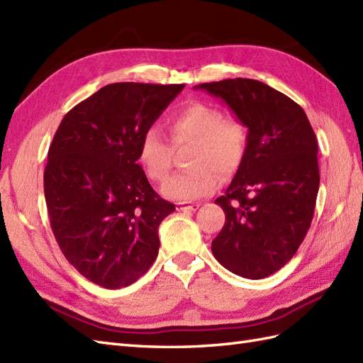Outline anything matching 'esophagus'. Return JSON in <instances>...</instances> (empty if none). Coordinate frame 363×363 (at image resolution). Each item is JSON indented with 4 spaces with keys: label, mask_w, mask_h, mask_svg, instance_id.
<instances>
[{
    "label": "esophagus",
    "mask_w": 363,
    "mask_h": 363,
    "mask_svg": "<svg viewBox=\"0 0 363 363\" xmlns=\"http://www.w3.org/2000/svg\"><path fill=\"white\" fill-rule=\"evenodd\" d=\"M176 208L179 211H196L199 208V203H190V202H178Z\"/></svg>",
    "instance_id": "esophagus-1"
}]
</instances>
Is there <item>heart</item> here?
I'll use <instances>...</instances> for the list:
<instances>
[{"label":"heart","mask_w":363,"mask_h":363,"mask_svg":"<svg viewBox=\"0 0 363 363\" xmlns=\"http://www.w3.org/2000/svg\"><path fill=\"white\" fill-rule=\"evenodd\" d=\"M173 147L193 145L189 160L191 172L173 176L162 187L164 196L193 202L210 196L219 185V176L235 174L245 156V130L224 111L203 102H191L169 121ZM138 161L147 178L161 184L173 164V148L156 127H148L139 139Z\"/></svg>","instance_id":"heart-1"}]
</instances>
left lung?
Returning a JSON list of instances; mask_svg holds the SVG:
<instances>
[{
  "instance_id": "obj_1",
  "label": "left lung",
  "mask_w": 363,
  "mask_h": 363,
  "mask_svg": "<svg viewBox=\"0 0 363 363\" xmlns=\"http://www.w3.org/2000/svg\"><path fill=\"white\" fill-rule=\"evenodd\" d=\"M194 89L220 98L248 128L244 161L215 201L225 224L211 252L231 273L267 277L290 261L311 225L320 181L318 139L303 108L261 81L236 78Z\"/></svg>"
}]
</instances>
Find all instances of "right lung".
<instances>
[{
	"instance_id": "add662e5",
	"label": "right lung",
	"mask_w": 363,
	"mask_h": 363,
	"mask_svg": "<svg viewBox=\"0 0 363 363\" xmlns=\"http://www.w3.org/2000/svg\"><path fill=\"white\" fill-rule=\"evenodd\" d=\"M184 84L115 82L62 118L49 147L44 196L55 239L93 284L128 286L160 252L157 228L174 211L148 184L138 144Z\"/></svg>"
}]
</instances>
